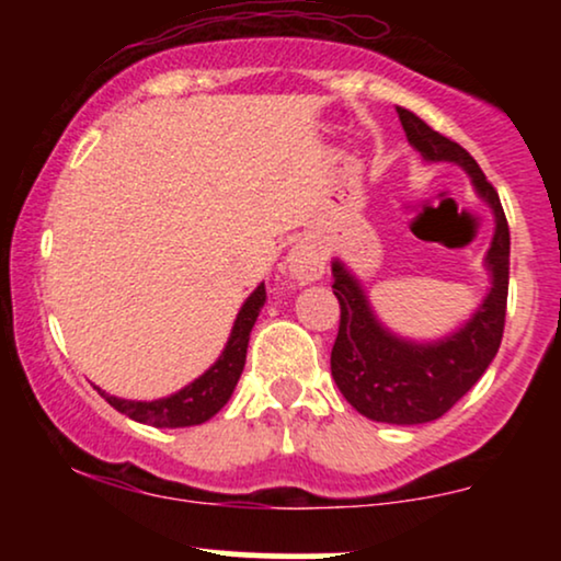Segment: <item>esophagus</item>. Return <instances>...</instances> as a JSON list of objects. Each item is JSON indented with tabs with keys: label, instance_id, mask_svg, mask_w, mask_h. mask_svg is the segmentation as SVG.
<instances>
[{
	"label": "esophagus",
	"instance_id": "esophagus-1",
	"mask_svg": "<svg viewBox=\"0 0 561 561\" xmlns=\"http://www.w3.org/2000/svg\"><path fill=\"white\" fill-rule=\"evenodd\" d=\"M287 268L295 282L308 285V282L321 279V274H324V259H321L313 244H295L293 253L287 255Z\"/></svg>",
	"mask_w": 561,
	"mask_h": 561
}]
</instances>
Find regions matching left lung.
<instances>
[{
  "instance_id": "8db88e82",
  "label": "left lung",
  "mask_w": 561,
  "mask_h": 561,
  "mask_svg": "<svg viewBox=\"0 0 561 561\" xmlns=\"http://www.w3.org/2000/svg\"><path fill=\"white\" fill-rule=\"evenodd\" d=\"M405 137L424 160L459 163L480 197L493 208L495 234L488 250V268L493 287L472 319L459 332L433 345L405 343L385 330L371 313L364 289L345 272L343 263H332V289L340 300V330L332 345V377L345 401L375 422L424 424L440 420L469 388L485 375L499 353L506 321L508 295V224L499 192L459 141L443 137L424 124L416 113L398 107Z\"/></svg>"
}]
</instances>
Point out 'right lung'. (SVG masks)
Returning a JSON list of instances; mask_svg holds the SVG:
<instances>
[{
    "label": "right lung",
    "mask_w": 561,
    "mask_h": 561,
    "mask_svg": "<svg viewBox=\"0 0 561 561\" xmlns=\"http://www.w3.org/2000/svg\"><path fill=\"white\" fill-rule=\"evenodd\" d=\"M263 302H266V287L261 285L244 300L242 311L237 313L234 330H231L221 358L203 377L186 385L184 390L173 392L169 398H160V401H124V398L107 396L105 390H96L115 411H121L134 422L152 424V427H192V424L208 422L210 416L224 409V403L229 401L237 388V379L244 369V356H248L250 330L259 319Z\"/></svg>",
    "instance_id": "add662e5"
}]
</instances>
